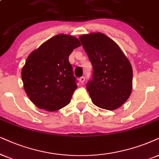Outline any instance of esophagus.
I'll list each match as a JSON object with an SVG mask.
<instances>
[{
  "label": "esophagus",
  "mask_w": 159,
  "mask_h": 159,
  "mask_svg": "<svg viewBox=\"0 0 159 159\" xmlns=\"http://www.w3.org/2000/svg\"><path fill=\"white\" fill-rule=\"evenodd\" d=\"M79 81H80V83H81V84H84V82H85V77L82 76V77L80 78H79Z\"/></svg>",
  "instance_id": "34e87169"
}]
</instances>
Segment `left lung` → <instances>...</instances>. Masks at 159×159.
I'll return each instance as SVG.
<instances>
[{"mask_svg": "<svg viewBox=\"0 0 159 159\" xmlns=\"http://www.w3.org/2000/svg\"><path fill=\"white\" fill-rule=\"evenodd\" d=\"M93 67L86 85L92 101L106 110L120 108L132 91L133 70L129 60L115 42L103 34L79 37Z\"/></svg>", "mask_w": 159, "mask_h": 159, "instance_id": "1", "label": "left lung"}]
</instances>
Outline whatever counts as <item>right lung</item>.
Wrapping results in <instances>:
<instances>
[{
	"label": "right lung",
	"instance_id": "right-lung-1",
	"mask_svg": "<svg viewBox=\"0 0 159 159\" xmlns=\"http://www.w3.org/2000/svg\"><path fill=\"white\" fill-rule=\"evenodd\" d=\"M79 46L73 36L58 34L28 56L22 80L26 94L38 108L54 111L70 103L77 84L69 56Z\"/></svg>",
	"mask_w": 159,
	"mask_h": 159
}]
</instances>
